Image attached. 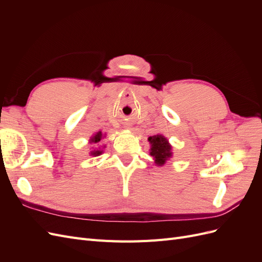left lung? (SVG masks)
<instances>
[{"mask_svg":"<svg viewBox=\"0 0 262 262\" xmlns=\"http://www.w3.org/2000/svg\"><path fill=\"white\" fill-rule=\"evenodd\" d=\"M148 142L150 144V156L154 157V162L157 166H163L172 156L171 145L168 140L162 134L149 137Z\"/></svg>","mask_w":262,"mask_h":262,"instance_id":"left-lung-1","label":"left lung"}]
</instances>
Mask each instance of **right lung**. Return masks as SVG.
Returning <instances> with one entry per match:
<instances>
[{"label": "right lung", "instance_id": "add662e5", "mask_svg": "<svg viewBox=\"0 0 262 262\" xmlns=\"http://www.w3.org/2000/svg\"><path fill=\"white\" fill-rule=\"evenodd\" d=\"M102 137H105V136H102L101 131H98L96 134H94V136L91 138L90 143H92V144L97 146V145L99 144L100 140L102 139ZM101 153H102V149H100V147H99V148H95V149L91 150V155H92V156H99Z\"/></svg>", "mask_w": 262, "mask_h": 262}]
</instances>
